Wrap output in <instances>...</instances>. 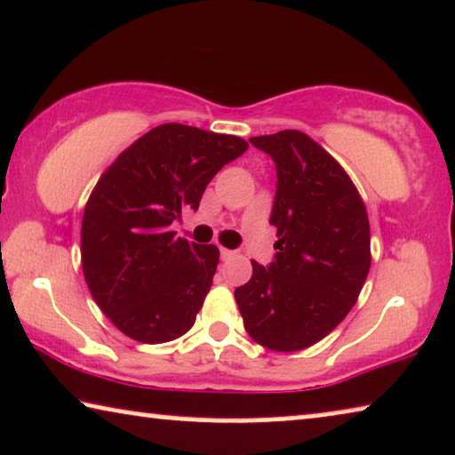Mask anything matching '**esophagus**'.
Listing matches in <instances>:
<instances>
[{
	"label": "esophagus",
	"instance_id": "esophagus-1",
	"mask_svg": "<svg viewBox=\"0 0 455 455\" xmlns=\"http://www.w3.org/2000/svg\"><path fill=\"white\" fill-rule=\"evenodd\" d=\"M220 254H221V260H232L234 256H235L234 250H228V248H221Z\"/></svg>",
	"mask_w": 455,
	"mask_h": 455
}]
</instances>
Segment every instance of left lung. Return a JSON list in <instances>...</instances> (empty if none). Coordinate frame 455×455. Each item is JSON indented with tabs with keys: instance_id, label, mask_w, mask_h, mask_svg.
<instances>
[{
	"instance_id": "left-lung-1",
	"label": "left lung",
	"mask_w": 455,
	"mask_h": 455,
	"mask_svg": "<svg viewBox=\"0 0 455 455\" xmlns=\"http://www.w3.org/2000/svg\"><path fill=\"white\" fill-rule=\"evenodd\" d=\"M273 157L276 193L271 226L275 260H252L234 291L250 339L271 351L315 345L357 301L371 265L370 220L345 168L295 129L250 140Z\"/></svg>"
}]
</instances>
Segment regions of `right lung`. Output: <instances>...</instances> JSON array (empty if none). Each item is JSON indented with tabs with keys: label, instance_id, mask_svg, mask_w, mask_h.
<instances>
[{
	"label": "right lung",
	"instance_id": "add662e5",
	"mask_svg": "<svg viewBox=\"0 0 455 455\" xmlns=\"http://www.w3.org/2000/svg\"><path fill=\"white\" fill-rule=\"evenodd\" d=\"M248 149L242 137L180 123L154 127L92 190L82 220V268L92 298L129 339L157 345L193 328L220 248L176 238L182 209H199L213 176Z\"/></svg>",
	"mask_w": 455,
	"mask_h": 455
}]
</instances>
